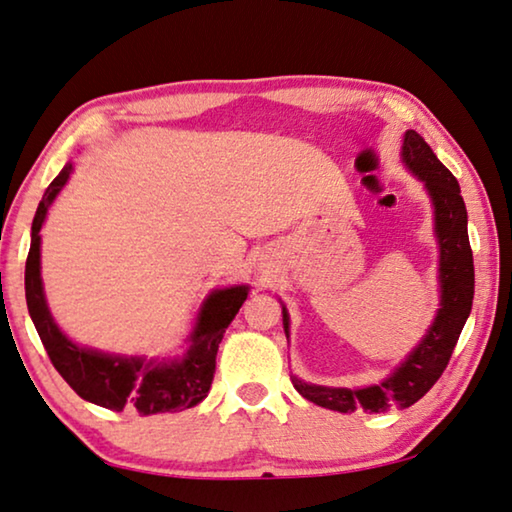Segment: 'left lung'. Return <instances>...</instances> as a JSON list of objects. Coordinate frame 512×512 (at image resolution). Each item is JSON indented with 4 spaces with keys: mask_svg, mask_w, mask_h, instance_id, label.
<instances>
[{
    "mask_svg": "<svg viewBox=\"0 0 512 512\" xmlns=\"http://www.w3.org/2000/svg\"><path fill=\"white\" fill-rule=\"evenodd\" d=\"M406 165L424 181L435 206V233L440 240V283L442 301L429 333L410 351L388 379L363 390L324 388L292 376L301 397L338 413H388L392 408H408L420 401L433 383L447 370L460 331L472 311L474 299V258L467 236V211L454 174L438 161L433 149L417 131H406L401 147ZM283 329L288 335V313L283 308Z\"/></svg>",
    "mask_w": 512,
    "mask_h": 512,
    "instance_id": "1",
    "label": "left lung"
}]
</instances>
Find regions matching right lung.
<instances>
[{
  "label": "right lung",
  "mask_w": 512,
  "mask_h": 512,
  "mask_svg": "<svg viewBox=\"0 0 512 512\" xmlns=\"http://www.w3.org/2000/svg\"><path fill=\"white\" fill-rule=\"evenodd\" d=\"M70 172L72 165L67 163L61 174L49 183L43 201L38 204L31 224L27 270H24L29 315L49 360L81 399L108 410L127 408L136 410L138 415H156L197 406L211 390L217 347L224 338L226 326L245 304L247 288L217 290L206 299L195 331L190 335V347L179 360L156 363V360L142 358L106 356L77 347L54 324L45 304L43 281H40V226L45 222L49 204L65 186Z\"/></svg>",
  "instance_id": "1"
}]
</instances>
